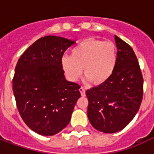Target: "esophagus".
<instances>
[{
  "label": "esophagus",
  "instance_id": "esophagus-1",
  "mask_svg": "<svg viewBox=\"0 0 154 154\" xmlns=\"http://www.w3.org/2000/svg\"><path fill=\"white\" fill-rule=\"evenodd\" d=\"M79 91H80L81 92V95L82 96V97H85L86 96V90H85V88L84 87H81L80 89H79Z\"/></svg>",
  "mask_w": 154,
  "mask_h": 154
}]
</instances>
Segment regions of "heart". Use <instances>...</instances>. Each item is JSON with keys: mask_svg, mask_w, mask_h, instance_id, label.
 <instances>
[{"mask_svg": "<svg viewBox=\"0 0 154 154\" xmlns=\"http://www.w3.org/2000/svg\"><path fill=\"white\" fill-rule=\"evenodd\" d=\"M61 63L71 82H76L81 77L83 67L87 81L100 85L110 79L115 72L117 49L112 42L87 38L72 49L71 56H64Z\"/></svg>", "mask_w": 154, "mask_h": 154, "instance_id": "heart-1", "label": "heart"}]
</instances>
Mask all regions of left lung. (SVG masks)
Wrapping results in <instances>:
<instances>
[{
	"instance_id": "1",
	"label": "left lung",
	"mask_w": 154,
	"mask_h": 154,
	"mask_svg": "<svg viewBox=\"0 0 154 154\" xmlns=\"http://www.w3.org/2000/svg\"><path fill=\"white\" fill-rule=\"evenodd\" d=\"M117 63L110 79L86 91L87 116L100 132L112 134L123 129L138 112L143 95V78L133 48L115 36Z\"/></svg>"
}]
</instances>
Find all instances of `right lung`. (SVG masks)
<instances>
[{
	"mask_svg": "<svg viewBox=\"0 0 154 154\" xmlns=\"http://www.w3.org/2000/svg\"><path fill=\"white\" fill-rule=\"evenodd\" d=\"M75 42L48 35L35 41L15 67L13 92L19 113L38 134L54 135L68 125L80 85L65 79L62 57Z\"/></svg>",
	"mask_w": 154,
	"mask_h": 154,
	"instance_id": "obj_1",
	"label": "right lung"
}]
</instances>
